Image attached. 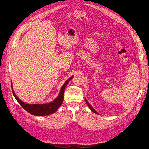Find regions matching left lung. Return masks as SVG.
<instances>
[{"mask_svg": "<svg viewBox=\"0 0 149 149\" xmlns=\"http://www.w3.org/2000/svg\"><path fill=\"white\" fill-rule=\"evenodd\" d=\"M85 101H86V104H87V105H88V106L89 107V109H91V111H92V112H94V113L95 114H99V113L98 112H97L96 111H95V109H94V108L91 106V105H90V104L88 102V101L86 100V99L85 98Z\"/></svg>", "mask_w": 149, "mask_h": 149, "instance_id": "1", "label": "left lung"}]
</instances>
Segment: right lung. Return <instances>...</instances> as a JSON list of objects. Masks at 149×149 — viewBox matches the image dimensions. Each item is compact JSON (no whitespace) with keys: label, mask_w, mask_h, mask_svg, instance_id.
Wrapping results in <instances>:
<instances>
[{"label":"right lung","mask_w":149,"mask_h":149,"mask_svg":"<svg viewBox=\"0 0 149 149\" xmlns=\"http://www.w3.org/2000/svg\"><path fill=\"white\" fill-rule=\"evenodd\" d=\"M73 78V76L68 79L64 84L61 88L60 92L58 94L57 97L52 102H48L46 104H27L21 101L20 99L17 96L15 93L13 91L12 84V90L13 96L15 97L16 100L18 101L22 107L25 109L30 114L37 116H47L55 113V112L58 109V108L60 107L62 102H63L64 99V91L66 85Z\"/></svg>","instance_id":"obj_1"}]
</instances>
